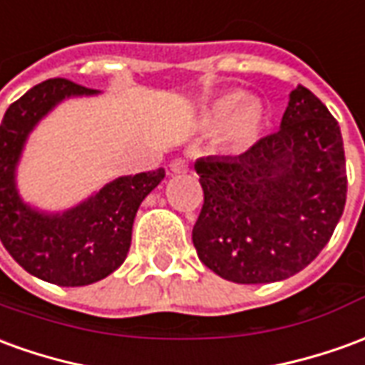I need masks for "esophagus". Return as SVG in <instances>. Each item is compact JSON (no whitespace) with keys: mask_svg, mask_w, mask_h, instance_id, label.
Masks as SVG:
<instances>
[{"mask_svg":"<svg viewBox=\"0 0 365 365\" xmlns=\"http://www.w3.org/2000/svg\"><path fill=\"white\" fill-rule=\"evenodd\" d=\"M170 170L173 173H177V175H182V173H187L188 170V163L185 161V159H180V157H177V159H173L170 161Z\"/></svg>","mask_w":365,"mask_h":365,"instance_id":"esophagus-1","label":"esophagus"}]
</instances>
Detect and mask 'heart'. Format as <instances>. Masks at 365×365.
<instances>
[{
  "label": "heart",
  "instance_id": "heart-1",
  "mask_svg": "<svg viewBox=\"0 0 365 365\" xmlns=\"http://www.w3.org/2000/svg\"><path fill=\"white\" fill-rule=\"evenodd\" d=\"M202 123L206 128L220 125V143L228 151L240 153L257 141L263 125V108L253 98L220 96L204 108Z\"/></svg>",
  "mask_w": 365,
  "mask_h": 365
}]
</instances>
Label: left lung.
Returning a JSON list of instances; mask_svg holds the SVG:
<instances>
[{"label": "left lung", "instance_id": "8db88e82", "mask_svg": "<svg viewBox=\"0 0 365 365\" xmlns=\"http://www.w3.org/2000/svg\"><path fill=\"white\" fill-rule=\"evenodd\" d=\"M204 190L192 244L204 265L242 285L299 273L332 237L346 204L338 121L309 88L289 94L281 128L237 157L195 163Z\"/></svg>", "mask_w": 365, "mask_h": 365}]
</instances>
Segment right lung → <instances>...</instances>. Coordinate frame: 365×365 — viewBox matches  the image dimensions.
Instances as JSON below:
<instances>
[{
    "mask_svg": "<svg viewBox=\"0 0 365 365\" xmlns=\"http://www.w3.org/2000/svg\"><path fill=\"white\" fill-rule=\"evenodd\" d=\"M94 94L66 78L45 80L13 102L1 121V244L27 273L61 287L90 285L120 267L139 204L165 178V169L118 177L54 214L23 202L15 170L33 128L66 98Z\"/></svg>",
    "mask_w": 365,
    "mask_h": 365,
    "instance_id": "1",
    "label": "right lung"
}]
</instances>
